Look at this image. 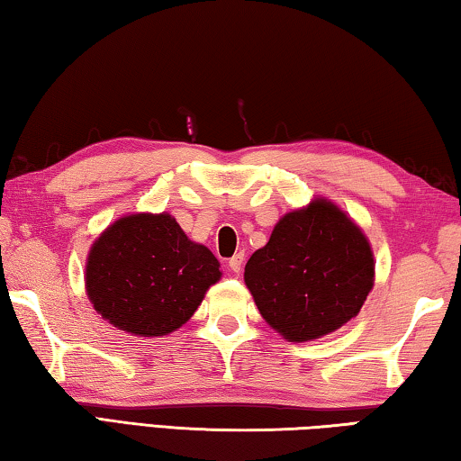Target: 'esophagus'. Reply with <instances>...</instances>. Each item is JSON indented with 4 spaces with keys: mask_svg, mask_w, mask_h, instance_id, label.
<instances>
[{
    "mask_svg": "<svg viewBox=\"0 0 461 461\" xmlns=\"http://www.w3.org/2000/svg\"><path fill=\"white\" fill-rule=\"evenodd\" d=\"M243 261H245V255L237 253L235 257H232V259H229V269L239 276V273L243 271Z\"/></svg>",
    "mask_w": 461,
    "mask_h": 461,
    "instance_id": "esophagus-1",
    "label": "esophagus"
}]
</instances>
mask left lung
<instances>
[{"instance_id":"left-lung-1","label":"left lung","mask_w":461,"mask_h":461,"mask_svg":"<svg viewBox=\"0 0 461 461\" xmlns=\"http://www.w3.org/2000/svg\"><path fill=\"white\" fill-rule=\"evenodd\" d=\"M263 320L287 342H310L358 316L375 285V255L360 226L328 198L279 218L245 265Z\"/></svg>"}]
</instances>
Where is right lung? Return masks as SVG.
I'll return each mask as SVG.
<instances>
[{
  "mask_svg": "<svg viewBox=\"0 0 461 461\" xmlns=\"http://www.w3.org/2000/svg\"><path fill=\"white\" fill-rule=\"evenodd\" d=\"M222 277L221 263L167 212H135L104 229L86 257L88 302L111 326L140 338L184 326Z\"/></svg>",
  "mask_w": 461,
  "mask_h": 461,
  "instance_id": "obj_1",
  "label": "right lung"
}]
</instances>
